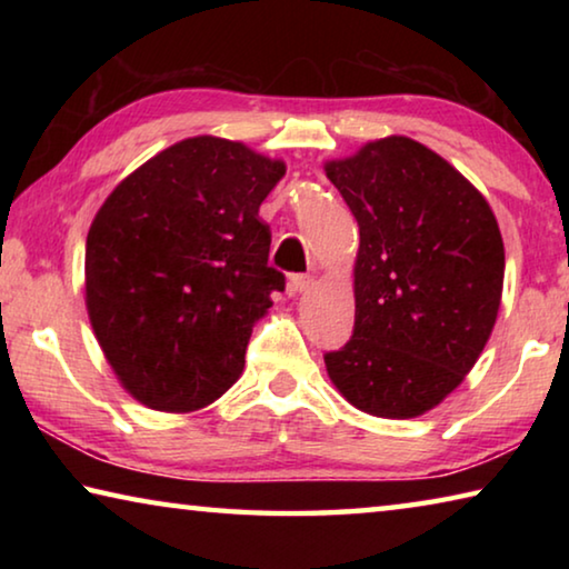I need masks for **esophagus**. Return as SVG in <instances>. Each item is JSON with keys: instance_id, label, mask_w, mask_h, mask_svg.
I'll return each instance as SVG.
<instances>
[{"instance_id": "1", "label": "esophagus", "mask_w": 569, "mask_h": 569, "mask_svg": "<svg viewBox=\"0 0 569 569\" xmlns=\"http://www.w3.org/2000/svg\"><path fill=\"white\" fill-rule=\"evenodd\" d=\"M313 286V278L311 276H303V273H296L291 276V281H288V296H298L308 291V288Z\"/></svg>"}]
</instances>
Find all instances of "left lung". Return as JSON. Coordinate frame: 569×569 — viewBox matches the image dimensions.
<instances>
[{
	"mask_svg": "<svg viewBox=\"0 0 569 569\" xmlns=\"http://www.w3.org/2000/svg\"><path fill=\"white\" fill-rule=\"evenodd\" d=\"M326 176L359 223L353 333L323 353L346 401L411 419L455 391L495 329L505 243L481 192L409 138H383Z\"/></svg>",
	"mask_w": 569,
	"mask_h": 569,
	"instance_id": "obj_1",
	"label": "left lung"
}]
</instances>
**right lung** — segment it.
Returning <instances> with one entry per match:
<instances>
[{
	"label": "right lung",
	"mask_w": 569,
	"mask_h": 569,
	"mask_svg": "<svg viewBox=\"0 0 569 569\" xmlns=\"http://www.w3.org/2000/svg\"><path fill=\"white\" fill-rule=\"evenodd\" d=\"M240 142L182 140L110 192L84 248L94 336L134 399L196 411L233 387L253 323L283 291L258 208L283 178Z\"/></svg>",
	"instance_id": "obj_1"
}]
</instances>
